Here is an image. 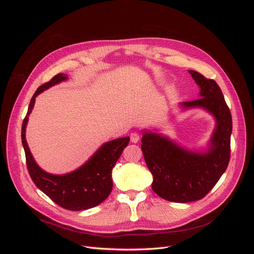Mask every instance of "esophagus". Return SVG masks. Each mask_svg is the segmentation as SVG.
<instances>
[{"label": "esophagus", "instance_id": "1", "mask_svg": "<svg viewBox=\"0 0 254 254\" xmlns=\"http://www.w3.org/2000/svg\"><path fill=\"white\" fill-rule=\"evenodd\" d=\"M140 139H141V136H140V134L137 133V132H131L130 133V141H131L132 143H137L140 141Z\"/></svg>", "mask_w": 254, "mask_h": 254}]
</instances>
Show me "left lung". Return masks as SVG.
I'll return each instance as SVG.
<instances>
[{
    "instance_id": "left-lung-1",
    "label": "left lung",
    "mask_w": 254,
    "mask_h": 254,
    "mask_svg": "<svg viewBox=\"0 0 254 254\" xmlns=\"http://www.w3.org/2000/svg\"><path fill=\"white\" fill-rule=\"evenodd\" d=\"M189 72L200 87L201 97L182 107H202L216 119L210 149L191 152L150 131H144L141 140L146 165L153 177V191L165 200L180 203L199 200L209 193L227 170L231 152L232 117L219 86L200 73Z\"/></svg>"
}]
</instances>
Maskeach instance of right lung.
I'll return each mask as SVG.
<instances>
[{
  "label": "right lung",
  "mask_w": 254,
  "mask_h": 254,
  "mask_svg": "<svg viewBox=\"0 0 254 254\" xmlns=\"http://www.w3.org/2000/svg\"><path fill=\"white\" fill-rule=\"evenodd\" d=\"M66 78L65 74L59 73L37 89L30 99L26 117L23 120L21 130L22 145L25 151L29 176L37 188L64 209L82 211L98 205L110 195L112 190V168L128 145L129 137H120L104 144L86 164L70 174L51 175L42 171L36 164L25 140L28 115L32 112L38 94Z\"/></svg>",
  "instance_id": "add662e5"
}]
</instances>
